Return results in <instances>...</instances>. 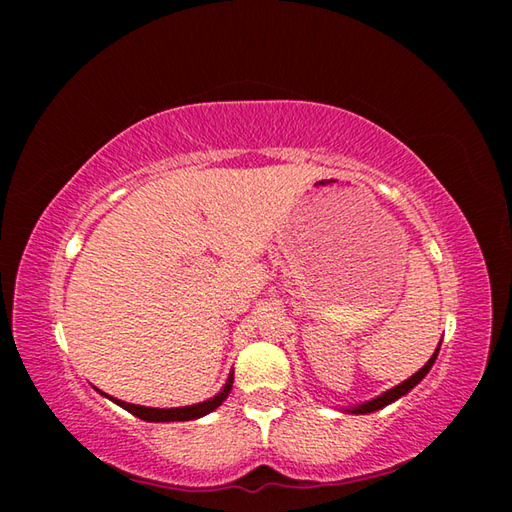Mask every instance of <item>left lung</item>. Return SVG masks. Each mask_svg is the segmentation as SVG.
I'll use <instances>...</instances> for the list:
<instances>
[{"label":"left lung","mask_w":512,"mask_h":512,"mask_svg":"<svg viewBox=\"0 0 512 512\" xmlns=\"http://www.w3.org/2000/svg\"><path fill=\"white\" fill-rule=\"evenodd\" d=\"M438 350H440V347H438ZM438 350H436V354H433V356L429 358V361H427V365H424V367L420 369V372H416V374H413L411 378H407V380H405V383H400V385H396L394 389H389V391H385V394H383V396H378V398H374V400H369V402H365V405H361V407H354V409H352V413H372V411H378V409H383L385 405H389V402H394V400H398L400 396H405L409 389H413V387H416V385L420 383V380H422L424 376H427V372H429V369L433 367V363H436V358H438Z\"/></svg>","instance_id":"obj_1"}]
</instances>
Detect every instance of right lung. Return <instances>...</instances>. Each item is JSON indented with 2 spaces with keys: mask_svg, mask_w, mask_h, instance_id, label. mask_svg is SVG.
<instances>
[{
  "mask_svg": "<svg viewBox=\"0 0 512 512\" xmlns=\"http://www.w3.org/2000/svg\"><path fill=\"white\" fill-rule=\"evenodd\" d=\"M231 387H233V374L228 376V383L224 385V389L211 400H204L198 402V405H191V407H176V409H154V407H140V405H132V402H123V400H116L112 396H107L110 400H114L116 405H121L123 409H127L129 413H134L140 420H147V422H180V420H195V418H202L206 413H211L213 409H217L226 400V396L231 394Z\"/></svg>",
  "mask_w": 512,
  "mask_h": 512,
  "instance_id": "add662e5",
  "label": "right lung"
}]
</instances>
